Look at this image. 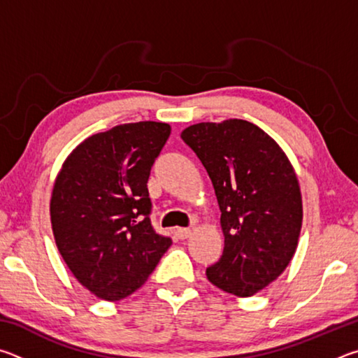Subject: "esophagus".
<instances>
[{
    "mask_svg": "<svg viewBox=\"0 0 358 358\" xmlns=\"http://www.w3.org/2000/svg\"><path fill=\"white\" fill-rule=\"evenodd\" d=\"M175 235H177V237H178L180 240H186V238L191 235V229H187V227H178L177 230H175Z\"/></svg>",
    "mask_w": 358,
    "mask_h": 358,
    "instance_id": "1",
    "label": "esophagus"
}]
</instances>
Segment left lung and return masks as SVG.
I'll use <instances>...</instances> for the list:
<instances>
[{
  "label": "left lung",
  "mask_w": 358,
  "mask_h": 358,
  "mask_svg": "<svg viewBox=\"0 0 358 358\" xmlns=\"http://www.w3.org/2000/svg\"><path fill=\"white\" fill-rule=\"evenodd\" d=\"M211 178L224 251L207 268L216 287L251 296L292 260L303 221L301 192L282 148L245 120L197 123L181 132Z\"/></svg>",
  "instance_id": "8db88e82"
}]
</instances>
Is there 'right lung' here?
<instances>
[{
  "label": "right lung",
  "mask_w": 358,
  "mask_h": 358,
  "mask_svg": "<svg viewBox=\"0 0 358 358\" xmlns=\"http://www.w3.org/2000/svg\"><path fill=\"white\" fill-rule=\"evenodd\" d=\"M171 126L120 124L77 145L58 172L50 221L59 254L90 292L131 295L153 273L172 240L150 221L148 177Z\"/></svg>",
  "instance_id": "add662e5"
}]
</instances>
